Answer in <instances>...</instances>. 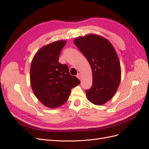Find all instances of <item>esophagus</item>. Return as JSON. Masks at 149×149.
<instances>
[{
    "label": "esophagus",
    "mask_w": 149,
    "mask_h": 149,
    "mask_svg": "<svg viewBox=\"0 0 149 149\" xmlns=\"http://www.w3.org/2000/svg\"><path fill=\"white\" fill-rule=\"evenodd\" d=\"M76 76H77V78H78L79 79H81V74H80V73H78Z\"/></svg>",
    "instance_id": "obj_1"
}]
</instances>
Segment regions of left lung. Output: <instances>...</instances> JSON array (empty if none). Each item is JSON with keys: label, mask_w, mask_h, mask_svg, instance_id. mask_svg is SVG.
I'll return each instance as SVG.
<instances>
[{"label": "left lung", "mask_w": 149, "mask_h": 149, "mask_svg": "<svg viewBox=\"0 0 149 149\" xmlns=\"http://www.w3.org/2000/svg\"><path fill=\"white\" fill-rule=\"evenodd\" d=\"M91 66L93 85L86 91L88 100L102 105L114 96L120 81L119 58L109 40L101 36L89 34L74 40Z\"/></svg>", "instance_id": "obj_1"}]
</instances>
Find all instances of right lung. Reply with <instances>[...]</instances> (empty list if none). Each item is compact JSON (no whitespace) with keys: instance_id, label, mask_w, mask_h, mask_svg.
Segmentation results:
<instances>
[{"instance_id":"right-lung-1","label":"right lung","mask_w":149,"mask_h":149,"mask_svg":"<svg viewBox=\"0 0 149 149\" xmlns=\"http://www.w3.org/2000/svg\"><path fill=\"white\" fill-rule=\"evenodd\" d=\"M65 40L43 47L35 54L30 66V84L33 92L44 106L56 108L68 100L73 88L79 80L70 74L68 66L58 62Z\"/></svg>"}]
</instances>
